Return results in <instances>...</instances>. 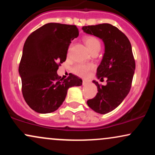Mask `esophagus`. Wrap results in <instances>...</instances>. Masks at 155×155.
<instances>
[{
  "label": "esophagus",
  "instance_id": "1",
  "mask_svg": "<svg viewBox=\"0 0 155 155\" xmlns=\"http://www.w3.org/2000/svg\"><path fill=\"white\" fill-rule=\"evenodd\" d=\"M87 83V80H83V84H86Z\"/></svg>",
  "mask_w": 155,
  "mask_h": 155
}]
</instances>
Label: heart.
I'll use <instances>...</instances> for the list:
<instances>
[{
  "label": "heart",
  "instance_id": "heart-1",
  "mask_svg": "<svg viewBox=\"0 0 155 155\" xmlns=\"http://www.w3.org/2000/svg\"><path fill=\"white\" fill-rule=\"evenodd\" d=\"M84 41L92 52L95 50H100L101 41L97 37L93 36V35H87L84 38ZM70 49L71 47H69L68 51H70ZM94 68H95L94 64L79 63L74 65L73 67L72 71L76 75L79 76L80 77L84 78L90 75V74L92 71L94 70Z\"/></svg>",
  "mask_w": 155,
  "mask_h": 155
}]
</instances>
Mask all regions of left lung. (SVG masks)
Returning <instances> with one entry per match:
<instances>
[{
  "label": "left lung",
  "instance_id": "1",
  "mask_svg": "<svg viewBox=\"0 0 155 155\" xmlns=\"http://www.w3.org/2000/svg\"><path fill=\"white\" fill-rule=\"evenodd\" d=\"M82 30L104 41L105 53L97 69V77L107 84L93 81L97 87L95 97L87 101L89 107L105 114L113 111L125 98L132 85L136 63L132 47L127 37L111 24L84 26Z\"/></svg>",
  "mask_w": 155,
  "mask_h": 155
}]
</instances>
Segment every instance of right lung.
Returning <instances> with one entry per match:
<instances>
[{
    "mask_svg": "<svg viewBox=\"0 0 155 155\" xmlns=\"http://www.w3.org/2000/svg\"><path fill=\"white\" fill-rule=\"evenodd\" d=\"M79 35L76 25L47 23L33 31L25 42L19 73L27 104L41 114L56 111L63 104L68 89L81 86L82 80L70 74H57L65 61L71 41Z\"/></svg>",
    "mask_w": 155,
    "mask_h": 155,
    "instance_id": "obj_1",
    "label": "right lung"
}]
</instances>
